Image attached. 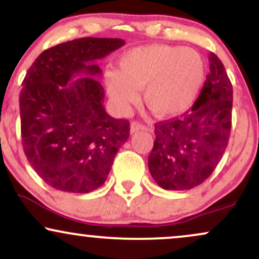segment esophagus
<instances>
[{
	"label": "esophagus",
	"instance_id": "obj_1",
	"mask_svg": "<svg viewBox=\"0 0 259 259\" xmlns=\"http://www.w3.org/2000/svg\"><path fill=\"white\" fill-rule=\"evenodd\" d=\"M146 129V126L142 125V124H140L139 121H133L132 125H130V133L132 134H135L140 132V130H145Z\"/></svg>",
	"mask_w": 259,
	"mask_h": 259
}]
</instances>
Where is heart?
Listing matches in <instances>:
<instances>
[{
	"label": "heart",
	"mask_w": 259,
	"mask_h": 259,
	"mask_svg": "<svg viewBox=\"0 0 259 259\" xmlns=\"http://www.w3.org/2000/svg\"><path fill=\"white\" fill-rule=\"evenodd\" d=\"M206 79V64L192 49L148 45L129 50L118 63V70L105 74L109 96L120 107L144 101L154 114L173 118L189 111L200 96Z\"/></svg>",
	"instance_id": "1"
}]
</instances>
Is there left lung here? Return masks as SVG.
<instances>
[{"label": "left lung", "instance_id": "left-lung-1", "mask_svg": "<svg viewBox=\"0 0 259 259\" xmlns=\"http://www.w3.org/2000/svg\"><path fill=\"white\" fill-rule=\"evenodd\" d=\"M209 74L191 111L154 125L148 169L164 190L194 189L209 178L228 146L233 85L222 61L209 53Z\"/></svg>", "mask_w": 259, "mask_h": 259}]
</instances>
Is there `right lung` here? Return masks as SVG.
I'll list each match as a JSON object with an SVG mask.
<instances>
[{"instance_id": "right-lung-1", "label": "right lung", "mask_w": 259, "mask_h": 259, "mask_svg": "<svg viewBox=\"0 0 259 259\" xmlns=\"http://www.w3.org/2000/svg\"><path fill=\"white\" fill-rule=\"evenodd\" d=\"M121 38L81 37L41 53L19 95L22 144L29 163L53 189L88 194L111 171L130 123L103 106L95 62L124 46Z\"/></svg>"}]
</instances>
